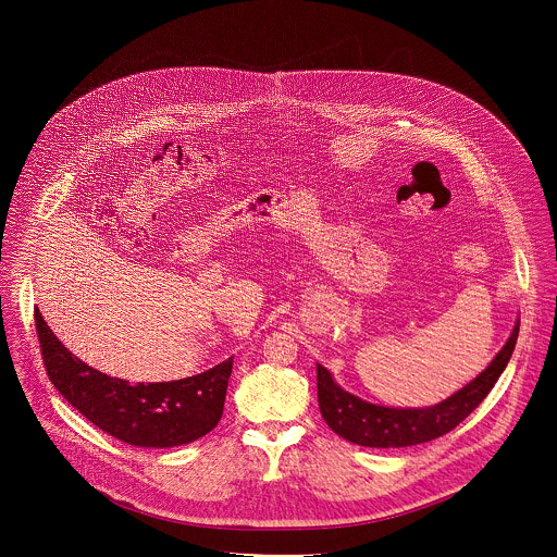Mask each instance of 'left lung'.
<instances>
[{
  "mask_svg": "<svg viewBox=\"0 0 557 557\" xmlns=\"http://www.w3.org/2000/svg\"><path fill=\"white\" fill-rule=\"evenodd\" d=\"M519 336V319L491 364L459 393L431 407H384L343 391L318 364V400L325 424L343 440L369 448H405L442 437L463 422L504 373Z\"/></svg>",
  "mask_w": 557,
  "mask_h": 557,
  "instance_id": "8db88e82",
  "label": "left lung"
}]
</instances>
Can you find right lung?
Returning a JSON list of instances; mask_svg holds the SVG:
<instances>
[{
	"label": "right lung",
	"instance_id": "right-lung-1",
	"mask_svg": "<svg viewBox=\"0 0 557 557\" xmlns=\"http://www.w3.org/2000/svg\"><path fill=\"white\" fill-rule=\"evenodd\" d=\"M47 375L60 395L89 422L115 440L139 448H173L210 433L225 407L234 358L199 375L131 386L75 358L36 311Z\"/></svg>",
	"mask_w": 557,
	"mask_h": 557
}]
</instances>
